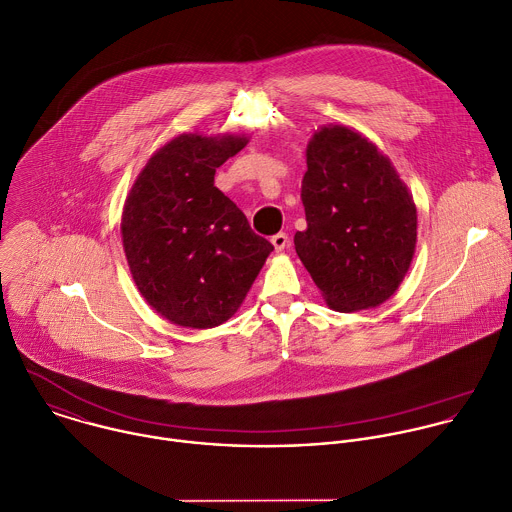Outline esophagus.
Returning a JSON list of instances; mask_svg holds the SVG:
<instances>
[{
  "label": "esophagus",
  "instance_id": "34e87169",
  "mask_svg": "<svg viewBox=\"0 0 512 512\" xmlns=\"http://www.w3.org/2000/svg\"><path fill=\"white\" fill-rule=\"evenodd\" d=\"M271 243L275 247V251H283L289 245V235L287 233H277L271 237Z\"/></svg>",
  "mask_w": 512,
  "mask_h": 512
}]
</instances>
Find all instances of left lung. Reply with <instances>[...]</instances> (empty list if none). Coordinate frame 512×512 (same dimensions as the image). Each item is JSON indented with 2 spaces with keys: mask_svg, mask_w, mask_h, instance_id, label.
I'll use <instances>...</instances> for the list:
<instances>
[{
  "mask_svg": "<svg viewBox=\"0 0 512 512\" xmlns=\"http://www.w3.org/2000/svg\"><path fill=\"white\" fill-rule=\"evenodd\" d=\"M307 229L295 251L335 311L390 299L416 247V205L392 162L348 126H323L307 144L301 181Z\"/></svg>",
  "mask_w": 512,
  "mask_h": 512,
  "instance_id": "obj_1",
  "label": "left lung"
}]
</instances>
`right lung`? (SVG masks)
I'll return each instance as SVG.
<instances>
[{
	"label": "right lung",
	"mask_w": 512,
	"mask_h": 512,
	"mask_svg": "<svg viewBox=\"0 0 512 512\" xmlns=\"http://www.w3.org/2000/svg\"><path fill=\"white\" fill-rule=\"evenodd\" d=\"M245 144V136H177L152 154L126 199L122 243L134 283L177 325L227 321L273 251L215 187V170Z\"/></svg>",
	"instance_id": "right-lung-1"
}]
</instances>
